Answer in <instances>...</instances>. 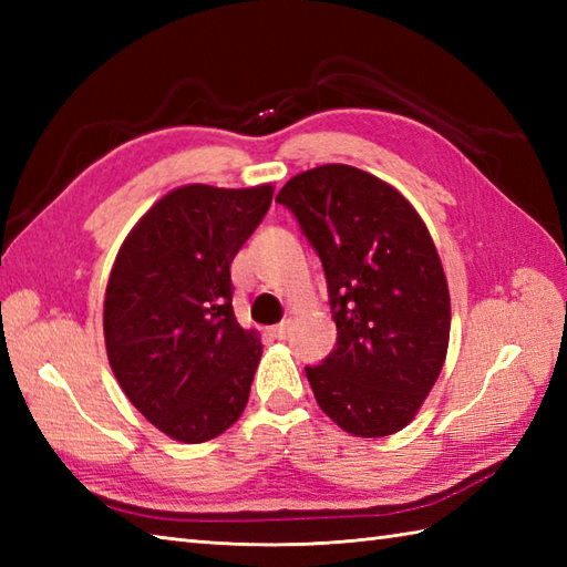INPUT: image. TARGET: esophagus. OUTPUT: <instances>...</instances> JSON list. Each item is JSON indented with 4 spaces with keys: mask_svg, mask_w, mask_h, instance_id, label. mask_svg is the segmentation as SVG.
<instances>
[{
    "mask_svg": "<svg viewBox=\"0 0 567 567\" xmlns=\"http://www.w3.org/2000/svg\"><path fill=\"white\" fill-rule=\"evenodd\" d=\"M290 329H292V321L285 319V321L277 323V327H272L270 333L275 336V339H287V336H290Z\"/></svg>",
    "mask_w": 567,
    "mask_h": 567,
    "instance_id": "1",
    "label": "esophagus"
}]
</instances>
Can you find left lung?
<instances>
[{
  "instance_id": "1",
  "label": "left lung",
  "mask_w": 567,
  "mask_h": 567,
  "mask_svg": "<svg viewBox=\"0 0 567 567\" xmlns=\"http://www.w3.org/2000/svg\"><path fill=\"white\" fill-rule=\"evenodd\" d=\"M275 202L319 252L333 351L305 368L321 412L360 439L402 431L439 380L451 297L439 250L392 185L353 165L295 175Z\"/></svg>"
}]
</instances>
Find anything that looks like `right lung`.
<instances>
[{
    "instance_id": "1",
    "label": "right lung",
    "mask_w": 567,
    "mask_h": 567,
    "mask_svg": "<svg viewBox=\"0 0 567 567\" xmlns=\"http://www.w3.org/2000/svg\"><path fill=\"white\" fill-rule=\"evenodd\" d=\"M272 185H185L141 216L104 295L114 378L155 429L204 443L244 414L262 343L234 317L231 262Z\"/></svg>"
}]
</instances>
